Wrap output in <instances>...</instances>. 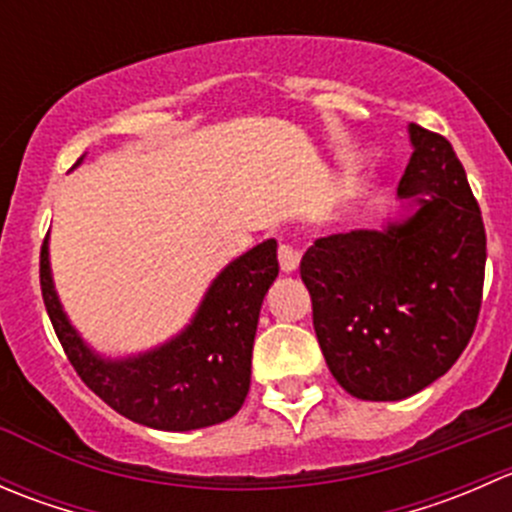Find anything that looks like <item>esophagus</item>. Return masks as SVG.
<instances>
[{
    "mask_svg": "<svg viewBox=\"0 0 512 512\" xmlns=\"http://www.w3.org/2000/svg\"><path fill=\"white\" fill-rule=\"evenodd\" d=\"M299 262H302V252H299L294 245H289V242H282V245H280V267H282V272H297Z\"/></svg>",
    "mask_w": 512,
    "mask_h": 512,
    "instance_id": "obj_1",
    "label": "esophagus"
}]
</instances>
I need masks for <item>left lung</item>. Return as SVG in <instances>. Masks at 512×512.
<instances>
[{"label": "left lung", "instance_id": "1", "mask_svg": "<svg viewBox=\"0 0 512 512\" xmlns=\"http://www.w3.org/2000/svg\"><path fill=\"white\" fill-rule=\"evenodd\" d=\"M399 208L379 230L319 237L299 275L329 371L361 401H401L441 379L476 329L485 230L451 143L409 123Z\"/></svg>", "mask_w": 512, "mask_h": 512}]
</instances>
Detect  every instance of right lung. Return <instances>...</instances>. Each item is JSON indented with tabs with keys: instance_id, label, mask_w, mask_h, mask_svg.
Returning a JSON list of instances; mask_svg holds the SVG:
<instances>
[{
	"instance_id": "1",
	"label": "right lung",
	"mask_w": 512,
	"mask_h": 512,
	"mask_svg": "<svg viewBox=\"0 0 512 512\" xmlns=\"http://www.w3.org/2000/svg\"><path fill=\"white\" fill-rule=\"evenodd\" d=\"M277 275V240L270 237L227 262L178 334L143 352L111 356L71 324L51 275L49 235L41 247V294L71 366L113 411L158 431H195L240 411L260 309Z\"/></svg>"
}]
</instances>
